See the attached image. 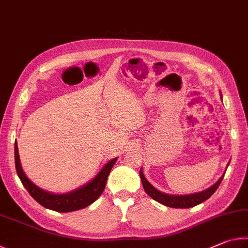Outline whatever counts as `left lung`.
<instances>
[{
  "instance_id": "obj_1",
  "label": "left lung",
  "mask_w": 248,
  "mask_h": 248,
  "mask_svg": "<svg viewBox=\"0 0 248 248\" xmlns=\"http://www.w3.org/2000/svg\"><path fill=\"white\" fill-rule=\"evenodd\" d=\"M140 177L142 180V185H143V188L146 194H148L151 198L156 200L157 202L167 205V207L170 208H191L195 207V205L199 204L201 202H203L207 199H209L215 191L217 189V187L220 186V184L223 179L224 175L221 176L220 179L217 182L211 186L208 189H205L201 192H197V194H192V195H186V196H174V195H167V194H163V192L158 191L157 189L151 185L146 178L144 177L143 173H142V169L140 170Z\"/></svg>"
}]
</instances>
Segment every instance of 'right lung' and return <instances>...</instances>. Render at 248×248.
I'll return each mask as SVG.
<instances>
[{
	"label": "right lung",
	"instance_id": "add662e5",
	"mask_svg": "<svg viewBox=\"0 0 248 248\" xmlns=\"http://www.w3.org/2000/svg\"><path fill=\"white\" fill-rule=\"evenodd\" d=\"M117 158L109 161L106 165L103 167V170L95 176L94 179H92L89 184L83 186L78 189L71 191L69 194L64 195H53L48 191H45L37 187L35 184H32L31 180L27 178V176L22 170L20 165L18 148L17 143L15 142V167L20 182L24 185L33 199L37 202L40 203L43 207L54 210L58 212H71L77 211V210L86 208L87 205L93 203L95 200L99 198V196L103 194L106 186V182L108 175L110 173L112 166L116 163Z\"/></svg>",
	"mask_w": 248,
	"mask_h": 248
}]
</instances>
